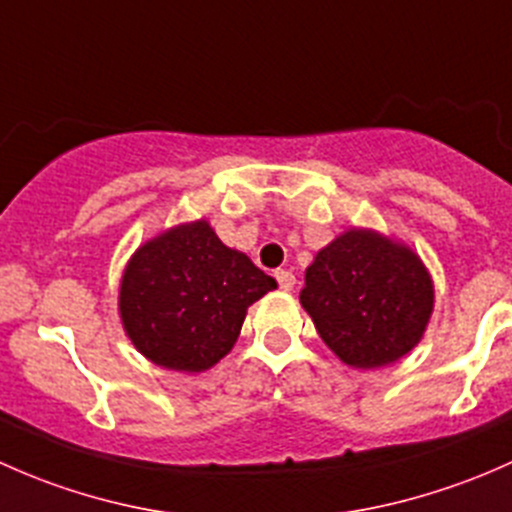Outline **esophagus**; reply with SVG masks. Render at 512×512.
<instances>
[{"label": "esophagus", "mask_w": 512, "mask_h": 512, "mask_svg": "<svg viewBox=\"0 0 512 512\" xmlns=\"http://www.w3.org/2000/svg\"><path fill=\"white\" fill-rule=\"evenodd\" d=\"M276 281H278V286H281V291H293L295 276H293L291 271H286V268H278V271H276Z\"/></svg>", "instance_id": "obj_1"}]
</instances>
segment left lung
<instances>
[{
	"instance_id": "8db88e82",
	"label": "left lung",
	"mask_w": 512,
	"mask_h": 512,
	"mask_svg": "<svg viewBox=\"0 0 512 512\" xmlns=\"http://www.w3.org/2000/svg\"><path fill=\"white\" fill-rule=\"evenodd\" d=\"M434 300L429 268L412 246L360 226L315 254L300 291L318 335L355 370L407 357L426 333Z\"/></svg>"
}]
</instances>
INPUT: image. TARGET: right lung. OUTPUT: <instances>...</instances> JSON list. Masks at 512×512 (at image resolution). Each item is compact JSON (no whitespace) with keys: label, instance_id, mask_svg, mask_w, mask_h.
Segmentation results:
<instances>
[{"label":"right lung","instance_id":"1","mask_svg":"<svg viewBox=\"0 0 512 512\" xmlns=\"http://www.w3.org/2000/svg\"><path fill=\"white\" fill-rule=\"evenodd\" d=\"M278 288L207 219L147 239L123 268L118 313L142 357L175 372H204L231 352L246 310Z\"/></svg>","mask_w":512,"mask_h":512}]
</instances>
